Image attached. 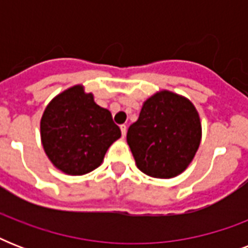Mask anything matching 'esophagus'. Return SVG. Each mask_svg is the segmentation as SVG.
Wrapping results in <instances>:
<instances>
[{"mask_svg": "<svg viewBox=\"0 0 248 248\" xmlns=\"http://www.w3.org/2000/svg\"><path fill=\"white\" fill-rule=\"evenodd\" d=\"M126 132H127V127H126V124H122L121 126V134H122V138L126 136Z\"/></svg>", "mask_w": 248, "mask_h": 248, "instance_id": "34e87169", "label": "esophagus"}]
</instances>
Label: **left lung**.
Masks as SVG:
<instances>
[{"instance_id": "obj_1", "label": "left lung", "mask_w": 248, "mask_h": 248, "mask_svg": "<svg viewBox=\"0 0 248 248\" xmlns=\"http://www.w3.org/2000/svg\"><path fill=\"white\" fill-rule=\"evenodd\" d=\"M200 113L188 97L161 90L143 103L128 127L127 144L138 169L148 176L171 179L188 169L200 148Z\"/></svg>"}]
</instances>
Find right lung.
I'll return each mask as SVG.
<instances>
[{"label":"right lung","mask_w":248,"mask_h":248,"mask_svg":"<svg viewBox=\"0 0 248 248\" xmlns=\"http://www.w3.org/2000/svg\"><path fill=\"white\" fill-rule=\"evenodd\" d=\"M40 130L50 162L72 176L97 169L108 148L121 138L112 113L99 107L83 85L72 86L52 97L41 117Z\"/></svg>","instance_id":"obj_1"}]
</instances>
